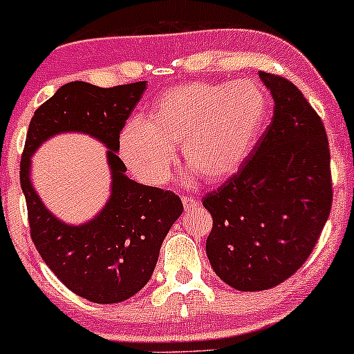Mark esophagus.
<instances>
[{"mask_svg": "<svg viewBox=\"0 0 354 354\" xmlns=\"http://www.w3.org/2000/svg\"><path fill=\"white\" fill-rule=\"evenodd\" d=\"M200 205V200L198 198H195V197H183V207L187 210H194V209H197V207Z\"/></svg>", "mask_w": 354, "mask_h": 354, "instance_id": "1", "label": "esophagus"}]
</instances>
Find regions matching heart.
I'll return each instance as SVG.
<instances>
[{
  "mask_svg": "<svg viewBox=\"0 0 354 354\" xmlns=\"http://www.w3.org/2000/svg\"><path fill=\"white\" fill-rule=\"evenodd\" d=\"M267 108L266 92L253 80L178 85L157 99L149 121L131 120L123 128L121 159L140 181L162 185L181 145L188 166L223 181L252 154Z\"/></svg>",
  "mask_w": 354,
  "mask_h": 354,
  "instance_id": "heart-1",
  "label": "heart"
}]
</instances>
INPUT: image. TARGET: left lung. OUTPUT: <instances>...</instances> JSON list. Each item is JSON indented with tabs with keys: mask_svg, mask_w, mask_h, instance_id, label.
<instances>
[{
	"mask_svg": "<svg viewBox=\"0 0 354 354\" xmlns=\"http://www.w3.org/2000/svg\"><path fill=\"white\" fill-rule=\"evenodd\" d=\"M272 121L236 174L202 198L212 216L205 250L238 291L284 283L312 255L332 207L326 127L288 78L260 71Z\"/></svg>",
	"mask_w": 354,
	"mask_h": 354,
	"instance_id": "1",
	"label": "left lung"
}]
</instances>
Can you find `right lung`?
I'll use <instances>...</instances> for the list:
<instances>
[{
	"label": "right lung",
	"instance_id": "add662e5",
	"mask_svg": "<svg viewBox=\"0 0 354 354\" xmlns=\"http://www.w3.org/2000/svg\"><path fill=\"white\" fill-rule=\"evenodd\" d=\"M147 82L104 88L70 82L39 106L28 124L20 159V187L27 202L30 238L39 255L75 295L94 303H120L151 279L167 231L183 212L174 192L127 178L118 157L120 131L138 104ZM84 131L110 147L113 195L91 223L68 227L38 200L28 180L30 156L59 131Z\"/></svg>",
	"mask_w": 354,
	"mask_h": 354
}]
</instances>
